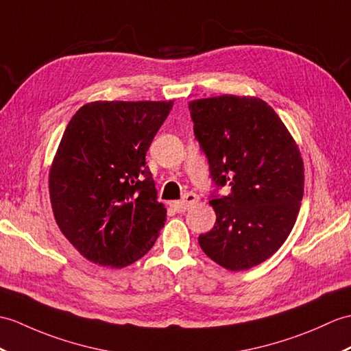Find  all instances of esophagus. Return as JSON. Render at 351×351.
Wrapping results in <instances>:
<instances>
[{"mask_svg":"<svg viewBox=\"0 0 351 351\" xmlns=\"http://www.w3.org/2000/svg\"><path fill=\"white\" fill-rule=\"evenodd\" d=\"M199 200V195L194 194V193H186L184 195L182 200H178L172 203V208L176 210V213H185L186 209H189L191 205H194L195 202Z\"/></svg>","mask_w":351,"mask_h":351,"instance_id":"obj_1","label":"esophagus"}]
</instances>
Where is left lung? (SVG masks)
<instances>
[{
  "label": "left lung",
  "instance_id": "left-lung-1",
  "mask_svg": "<svg viewBox=\"0 0 351 351\" xmlns=\"http://www.w3.org/2000/svg\"><path fill=\"white\" fill-rule=\"evenodd\" d=\"M194 136L217 189V221L199 236L203 252L229 271L271 257L287 239L304 195V162L280 117L256 97L219 95L189 103ZM226 183L229 196L217 190Z\"/></svg>",
  "mask_w": 351,
  "mask_h": 351
}]
</instances>
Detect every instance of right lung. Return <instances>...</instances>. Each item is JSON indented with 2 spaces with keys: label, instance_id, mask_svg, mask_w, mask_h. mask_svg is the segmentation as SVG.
<instances>
[{
  "label": "right lung",
  "instance_id": "right-lung-1",
  "mask_svg": "<svg viewBox=\"0 0 351 351\" xmlns=\"http://www.w3.org/2000/svg\"><path fill=\"white\" fill-rule=\"evenodd\" d=\"M173 101H94L69 122L49 175L56 224L94 263L124 267L165 227L146 152Z\"/></svg>",
  "mask_w": 351,
  "mask_h": 351
}]
</instances>
